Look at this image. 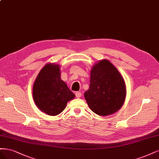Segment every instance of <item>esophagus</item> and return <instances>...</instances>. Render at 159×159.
Instances as JSON below:
<instances>
[{
  "label": "esophagus",
  "instance_id": "esophagus-1",
  "mask_svg": "<svg viewBox=\"0 0 159 159\" xmlns=\"http://www.w3.org/2000/svg\"><path fill=\"white\" fill-rule=\"evenodd\" d=\"M75 95L76 96V98H80V97L82 96V93H80V92H76V93H75Z\"/></svg>",
  "mask_w": 159,
  "mask_h": 159
}]
</instances>
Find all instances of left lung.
Masks as SVG:
<instances>
[{"label": "left lung", "instance_id": "obj_1", "mask_svg": "<svg viewBox=\"0 0 159 159\" xmlns=\"http://www.w3.org/2000/svg\"><path fill=\"white\" fill-rule=\"evenodd\" d=\"M84 96L90 110L95 114L101 116L113 114L124 103L125 81L108 60H101L91 69L89 89Z\"/></svg>", "mask_w": 159, "mask_h": 159}]
</instances>
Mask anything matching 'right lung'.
I'll return each instance as SVG.
<instances>
[{
    "label": "right lung",
    "mask_w": 159,
    "mask_h": 159,
    "mask_svg": "<svg viewBox=\"0 0 159 159\" xmlns=\"http://www.w3.org/2000/svg\"><path fill=\"white\" fill-rule=\"evenodd\" d=\"M75 97L61 79L59 65L48 63L41 69L33 86L34 100L41 111L49 116H57Z\"/></svg>",
    "instance_id": "right-lung-1"
}]
</instances>
